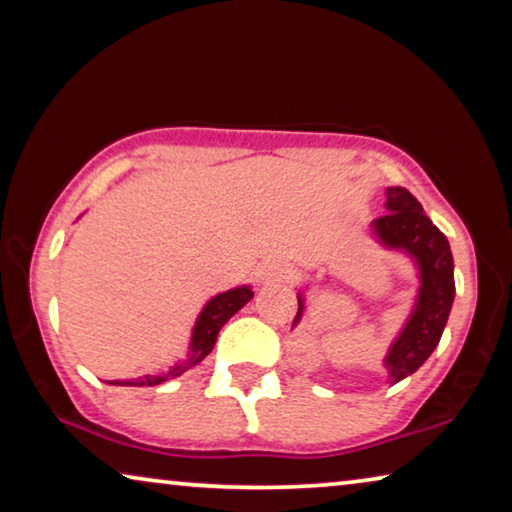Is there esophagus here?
<instances>
[{
    "instance_id": "esophagus-1",
    "label": "esophagus",
    "mask_w": 512,
    "mask_h": 512,
    "mask_svg": "<svg viewBox=\"0 0 512 512\" xmlns=\"http://www.w3.org/2000/svg\"><path fill=\"white\" fill-rule=\"evenodd\" d=\"M287 275H289V268H287V266L275 264V262H266V264L259 266V271H257V280H259V282H264V284H268V282L284 280V277H287Z\"/></svg>"
}]
</instances>
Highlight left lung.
Here are the masks:
<instances>
[{"instance_id":"obj_1","label":"left lung","mask_w":512,"mask_h":512,"mask_svg":"<svg viewBox=\"0 0 512 512\" xmlns=\"http://www.w3.org/2000/svg\"><path fill=\"white\" fill-rule=\"evenodd\" d=\"M384 205L386 214L368 225V235L386 253H400L409 259L418 280L409 314L381 359L386 384L393 386L413 375L438 348L454 305L456 287L449 241L433 225L415 196L404 187H388ZM309 291V282L298 287V314L291 329L307 316Z\"/></svg>"}]
</instances>
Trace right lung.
Wrapping results in <instances>:
<instances>
[{
	"label": "right lung",
	"mask_w": 512,
	"mask_h": 512,
	"mask_svg": "<svg viewBox=\"0 0 512 512\" xmlns=\"http://www.w3.org/2000/svg\"><path fill=\"white\" fill-rule=\"evenodd\" d=\"M253 296H255V291L250 284H239V287H235V289L216 293V296H212L205 302L201 314L196 316V323L192 327V336H189V350L183 359L173 363V366H169L167 370L153 372V375H144L140 379H124V381L112 379V381H106V384H112V386H158V384H162V381L180 377L189 368L198 366V363H201L207 354L212 352L221 327L228 323V320L246 305V302L253 300Z\"/></svg>",
	"instance_id": "1"
}]
</instances>
